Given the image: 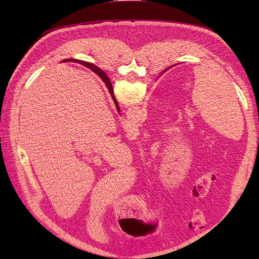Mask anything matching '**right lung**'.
Masks as SVG:
<instances>
[{
    "mask_svg": "<svg viewBox=\"0 0 259 259\" xmlns=\"http://www.w3.org/2000/svg\"><path fill=\"white\" fill-rule=\"evenodd\" d=\"M66 61H72V62H77V64H81V65H84L85 67H88L89 69H91L93 72H95L101 80L104 81V83L106 84V86H107V89H108V91H109V93H110V95H111V97H112V99H113V101H114V105H115V107H116V109H117V111L120 112V107H119V104H117V101H116V99H115V97H114V95H113V89H112V84H111V82H110V80H109V77H108V75L106 74V72H104L103 70H101L100 68H98L97 66H95V65H93V64H89V62H86V61H82V60H79V59H64L62 60V62H66Z\"/></svg>",
    "mask_w": 259,
    "mask_h": 259,
    "instance_id": "1",
    "label": "right lung"
}]
</instances>
